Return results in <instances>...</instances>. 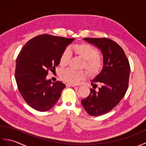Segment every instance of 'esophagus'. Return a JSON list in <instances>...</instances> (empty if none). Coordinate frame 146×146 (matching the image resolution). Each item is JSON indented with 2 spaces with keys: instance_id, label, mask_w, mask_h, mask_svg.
I'll use <instances>...</instances> for the list:
<instances>
[{
  "instance_id": "obj_1",
  "label": "esophagus",
  "mask_w": 146,
  "mask_h": 146,
  "mask_svg": "<svg viewBox=\"0 0 146 146\" xmlns=\"http://www.w3.org/2000/svg\"><path fill=\"white\" fill-rule=\"evenodd\" d=\"M67 86H71V87H74V86H75L76 85H74V84H70V83H67L66 84Z\"/></svg>"
}]
</instances>
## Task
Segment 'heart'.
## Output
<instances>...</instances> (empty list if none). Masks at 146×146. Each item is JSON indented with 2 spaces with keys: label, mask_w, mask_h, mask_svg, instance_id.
<instances>
[{
  "label": "heart",
  "mask_w": 146,
  "mask_h": 146,
  "mask_svg": "<svg viewBox=\"0 0 146 146\" xmlns=\"http://www.w3.org/2000/svg\"><path fill=\"white\" fill-rule=\"evenodd\" d=\"M71 49L74 53L84 60L83 67L88 71L90 75H97L103 66V61L99 56L98 51L94 46L86 42H80L73 44ZM70 58V52L64 50L60 58V64L62 67L67 66ZM86 76L85 71H75L67 69L60 74L61 78L70 84H76Z\"/></svg>",
  "instance_id": "obj_1"
}]
</instances>
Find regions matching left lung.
Segmentation results:
<instances>
[{"label": "left lung", "mask_w": 146, "mask_h": 146, "mask_svg": "<svg viewBox=\"0 0 146 146\" xmlns=\"http://www.w3.org/2000/svg\"><path fill=\"white\" fill-rule=\"evenodd\" d=\"M102 51L104 67L98 76L92 80V85L99 83L101 86L96 91L93 86L90 94L82 100L90 115L99 116L108 113L119 104L125 96L129 86V62L123 49L108 38H84Z\"/></svg>", "instance_id": "8db88e82"}]
</instances>
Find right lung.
Wrapping results in <instances>:
<instances>
[{"instance_id":"right-lung-1","label":"right lung","mask_w":146,"mask_h":146,"mask_svg":"<svg viewBox=\"0 0 146 146\" xmlns=\"http://www.w3.org/2000/svg\"><path fill=\"white\" fill-rule=\"evenodd\" d=\"M74 39L41 35L29 40L19 53L15 71L17 88L34 109L49 110L61 97L66 85L62 82L52 83L46 77L58 66L62 52Z\"/></svg>"}]
</instances>
